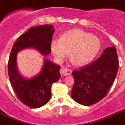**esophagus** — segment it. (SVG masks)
Here are the masks:
<instances>
[{
    "instance_id": "1",
    "label": "esophagus",
    "mask_w": 125,
    "mask_h": 125,
    "mask_svg": "<svg viewBox=\"0 0 125 125\" xmlns=\"http://www.w3.org/2000/svg\"><path fill=\"white\" fill-rule=\"evenodd\" d=\"M71 73H72V70L68 68L63 67V68H62L61 70V74H62V75L64 76L70 75V74H71Z\"/></svg>"
}]
</instances>
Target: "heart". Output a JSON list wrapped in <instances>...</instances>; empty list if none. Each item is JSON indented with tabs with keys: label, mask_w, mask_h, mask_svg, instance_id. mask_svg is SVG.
<instances>
[{
	"label": "heart",
	"mask_w": 125,
	"mask_h": 125,
	"mask_svg": "<svg viewBox=\"0 0 125 125\" xmlns=\"http://www.w3.org/2000/svg\"><path fill=\"white\" fill-rule=\"evenodd\" d=\"M101 43L98 37L80 29L64 32L59 40H52L51 48L54 57L62 62L68 54L71 62L84 65L91 62L100 51Z\"/></svg>",
	"instance_id": "heart-1"
}]
</instances>
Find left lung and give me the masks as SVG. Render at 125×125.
I'll use <instances>...</instances> for the list:
<instances>
[{
	"mask_svg": "<svg viewBox=\"0 0 125 125\" xmlns=\"http://www.w3.org/2000/svg\"><path fill=\"white\" fill-rule=\"evenodd\" d=\"M118 65L116 47H109L93 62L74 70L72 99L83 105H93L101 101L115 82Z\"/></svg>",
	"mask_w": 125,
	"mask_h": 125,
	"instance_id": "1",
	"label": "left lung"
}]
</instances>
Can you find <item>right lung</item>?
<instances>
[{
	"instance_id": "1",
	"label": "right lung",
	"mask_w": 125,
	"mask_h": 125,
	"mask_svg": "<svg viewBox=\"0 0 125 125\" xmlns=\"http://www.w3.org/2000/svg\"><path fill=\"white\" fill-rule=\"evenodd\" d=\"M54 32L53 26L49 24L31 28L17 39L10 52L8 62L9 80L19 100L31 108H38L49 102L52 85L61 78V67L46 59L38 75L31 79H25L17 70V54L21 50L32 47L43 55L49 54Z\"/></svg>"
}]
</instances>
